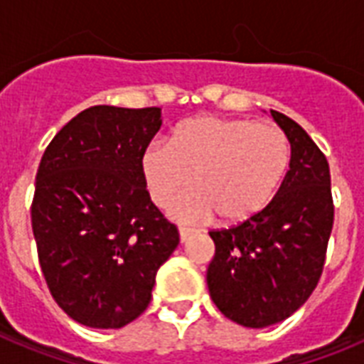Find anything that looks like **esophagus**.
<instances>
[{"label":"esophagus","mask_w":364,"mask_h":364,"mask_svg":"<svg viewBox=\"0 0 364 364\" xmlns=\"http://www.w3.org/2000/svg\"><path fill=\"white\" fill-rule=\"evenodd\" d=\"M196 234V230L194 228H187V227H181L179 228V238H181V242H187L191 236H194Z\"/></svg>","instance_id":"34e87169"}]
</instances>
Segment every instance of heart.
Returning <instances> with one entry per match:
<instances>
[{
  "label": "heart",
  "instance_id": "heart-1",
  "mask_svg": "<svg viewBox=\"0 0 364 364\" xmlns=\"http://www.w3.org/2000/svg\"><path fill=\"white\" fill-rule=\"evenodd\" d=\"M289 143L274 124L200 115L181 122L170 145L153 141L139 160L149 196L160 208L191 185L198 191L173 205L179 221H204L217 213L240 225L268 208L287 173Z\"/></svg>",
  "mask_w": 364,
  "mask_h": 364
}]
</instances>
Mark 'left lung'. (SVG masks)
<instances>
[{"instance_id": "obj_1", "label": "left lung", "mask_w": 364, "mask_h": 364, "mask_svg": "<svg viewBox=\"0 0 364 364\" xmlns=\"http://www.w3.org/2000/svg\"><path fill=\"white\" fill-rule=\"evenodd\" d=\"M270 113L291 143L282 187L257 217L210 232L211 300L223 316L249 328L287 319L314 293L334 221L325 154L293 119Z\"/></svg>"}]
</instances>
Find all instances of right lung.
Listing matches in <instances>:
<instances>
[{
    "label": "right lung",
    "mask_w": 364,
    "mask_h": 364,
    "mask_svg": "<svg viewBox=\"0 0 364 364\" xmlns=\"http://www.w3.org/2000/svg\"><path fill=\"white\" fill-rule=\"evenodd\" d=\"M160 126L159 107L94 105L43 153L31 202L37 257L56 304L81 325L121 328L141 316L179 243L139 168Z\"/></svg>",
    "instance_id": "right-lung-1"
}]
</instances>
